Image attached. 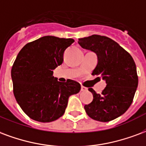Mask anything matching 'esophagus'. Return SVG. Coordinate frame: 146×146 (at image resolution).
I'll use <instances>...</instances> for the list:
<instances>
[{
  "mask_svg": "<svg viewBox=\"0 0 146 146\" xmlns=\"http://www.w3.org/2000/svg\"><path fill=\"white\" fill-rule=\"evenodd\" d=\"M81 91H82V92H85V91H87V87H84V86H82V87H81Z\"/></svg>",
  "mask_w": 146,
  "mask_h": 146,
  "instance_id": "obj_1",
  "label": "esophagus"
}]
</instances>
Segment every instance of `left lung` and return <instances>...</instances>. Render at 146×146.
<instances>
[{
  "label": "left lung",
  "mask_w": 146,
  "mask_h": 146,
  "mask_svg": "<svg viewBox=\"0 0 146 146\" xmlns=\"http://www.w3.org/2000/svg\"><path fill=\"white\" fill-rule=\"evenodd\" d=\"M82 48L97 54L98 64L92 75L102 77L107 84L101 94L92 88V102L84 109L92 119L107 122L125 113L132 103L139 79L133 58L116 42L106 36L93 35L79 38Z\"/></svg>",
  "instance_id": "8db88e82"
}]
</instances>
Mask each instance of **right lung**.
I'll return each instance as SVG.
<instances>
[{
    "label": "right lung",
    "mask_w": 146,
    "mask_h": 146,
    "mask_svg": "<svg viewBox=\"0 0 146 146\" xmlns=\"http://www.w3.org/2000/svg\"><path fill=\"white\" fill-rule=\"evenodd\" d=\"M73 38L43 36L26 44L19 52L11 69L13 92L25 114L40 122H51L63 115L70 96L80 90L73 80L62 83L53 70L63 62L65 50Z\"/></svg>",
    "instance_id": "add662e5"
}]
</instances>
